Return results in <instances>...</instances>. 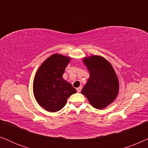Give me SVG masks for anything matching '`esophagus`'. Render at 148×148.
Returning a JSON list of instances; mask_svg holds the SVG:
<instances>
[{
    "label": "esophagus",
    "instance_id": "obj_1",
    "mask_svg": "<svg viewBox=\"0 0 148 148\" xmlns=\"http://www.w3.org/2000/svg\"><path fill=\"white\" fill-rule=\"evenodd\" d=\"M81 90H82V86H79V87H78V88H76V90H77V91H78V92H80V91H81Z\"/></svg>",
    "mask_w": 148,
    "mask_h": 148
}]
</instances>
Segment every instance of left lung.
I'll return each instance as SVG.
<instances>
[{
	"label": "left lung",
	"instance_id": "left-lung-1",
	"mask_svg": "<svg viewBox=\"0 0 148 148\" xmlns=\"http://www.w3.org/2000/svg\"><path fill=\"white\" fill-rule=\"evenodd\" d=\"M84 64L90 77L81 90L92 107L103 109L112 103L119 93V83L113 67L103 57L85 58Z\"/></svg>",
	"mask_w": 148,
	"mask_h": 148
}]
</instances>
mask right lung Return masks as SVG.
Instances as JSON below:
<instances>
[{"label":"right lung","mask_w":148,"mask_h":148,"mask_svg":"<svg viewBox=\"0 0 148 148\" xmlns=\"http://www.w3.org/2000/svg\"><path fill=\"white\" fill-rule=\"evenodd\" d=\"M70 58L54 54L47 58L38 68L33 82L35 99L47 111L58 112L66 105L67 99L76 90L63 78Z\"/></svg>","instance_id":"right-lung-1"}]
</instances>
